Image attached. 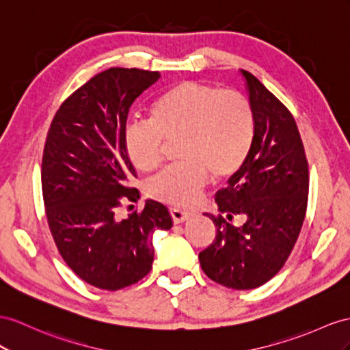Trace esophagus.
<instances>
[{"label": "esophagus", "mask_w": 350, "mask_h": 350, "mask_svg": "<svg viewBox=\"0 0 350 350\" xmlns=\"http://www.w3.org/2000/svg\"><path fill=\"white\" fill-rule=\"evenodd\" d=\"M170 213H172V217H173V221L174 223H183L185 220H187L191 217V214L192 213H189V211H186V210H182V208H170Z\"/></svg>", "instance_id": "obj_1"}]
</instances>
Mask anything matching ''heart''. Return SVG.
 <instances>
[{
    "label": "heart",
    "mask_w": 350,
    "mask_h": 350,
    "mask_svg": "<svg viewBox=\"0 0 350 350\" xmlns=\"http://www.w3.org/2000/svg\"><path fill=\"white\" fill-rule=\"evenodd\" d=\"M256 133L248 98L234 90L183 81L170 85L150 105L149 120H134L124 145L134 167L145 173L164 159V140H178L183 161L170 165L148 185L154 198L176 205L193 204L210 173L225 178L238 173L252 152Z\"/></svg>",
    "instance_id": "heart-1"
}]
</instances>
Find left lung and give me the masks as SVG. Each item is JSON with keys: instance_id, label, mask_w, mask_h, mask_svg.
I'll list each match as a JSON object with an SVG mask.
<instances>
[{"instance_id": "left-lung-1", "label": "left lung", "mask_w": 350, "mask_h": 350, "mask_svg": "<svg viewBox=\"0 0 350 350\" xmlns=\"http://www.w3.org/2000/svg\"><path fill=\"white\" fill-rule=\"evenodd\" d=\"M241 72L254 112V142L243 168L216 193L220 214H207L216 238L200 263L214 282L252 290L272 280L293 252L306 216L309 165L291 112L253 74ZM234 215L246 219L243 227L231 225Z\"/></svg>"}]
</instances>
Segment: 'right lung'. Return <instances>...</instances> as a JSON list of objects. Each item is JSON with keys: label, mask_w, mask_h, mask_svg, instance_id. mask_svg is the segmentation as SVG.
<instances>
[{"label": "right lung", "mask_w": 350, "mask_h": 350, "mask_svg": "<svg viewBox=\"0 0 350 350\" xmlns=\"http://www.w3.org/2000/svg\"><path fill=\"white\" fill-rule=\"evenodd\" d=\"M159 72L111 68L60 105L42 152L41 186L49 228L62 258L87 284L116 291L139 282L154 262L152 235L173 220L154 200L118 219L122 200L137 201V177L124 145L129 111Z\"/></svg>", "instance_id": "1"}]
</instances>
